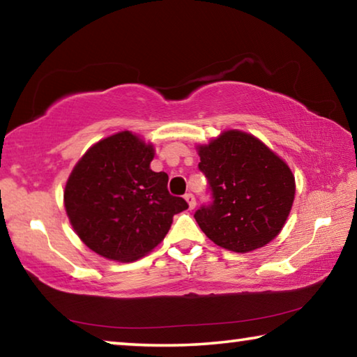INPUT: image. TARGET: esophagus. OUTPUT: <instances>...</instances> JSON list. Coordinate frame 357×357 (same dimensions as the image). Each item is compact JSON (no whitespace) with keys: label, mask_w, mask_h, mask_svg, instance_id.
<instances>
[{"label":"esophagus","mask_w":357,"mask_h":357,"mask_svg":"<svg viewBox=\"0 0 357 357\" xmlns=\"http://www.w3.org/2000/svg\"><path fill=\"white\" fill-rule=\"evenodd\" d=\"M184 198H185V202L189 203V208H190V209L195 208L197 202H195V195H193V193H190V192H189V193H185Z\"/></svg>","instance_id":"obj_1"}]
</instances>
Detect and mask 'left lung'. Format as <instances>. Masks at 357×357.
<instances>
[{
    "label": "left lung",
    "instance_id": "8db88e82",
    "mask_svg": "<svg viewBox=\"0 0 357 357\" xmlns=\"http://www.w3.org/2000/svg\"><path fill=\"white\" fill-rule=\"evenodd\" d=\"M211 202L193 217L223 249L245 253L273 241L294 200L288 165L250 134L228 130L198 148Z\"/></svg>",
    "mask_w": 357,
    "mask_h": 357
}]
</instances>
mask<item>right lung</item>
I'll return each mask as SVG.
<instances>
[{
	"mask_svg": "<svg viewBox=\"0 0 357 357\" xmlns=\"http://www.w3.org/2000/svg\"><path fill=\"white\" fill-rule=\"evenodd\" d=\"M154 148L119 132L86 151L64 190V206L84 244L116 261H134L165 238L189 208L168 192V174L149 168Z\"/></svg>",
	"mask_w": 357,
	"mask_h": 357,
	"instance_id": "add662e5",
	"label": "right lung"
}]
</instances>
